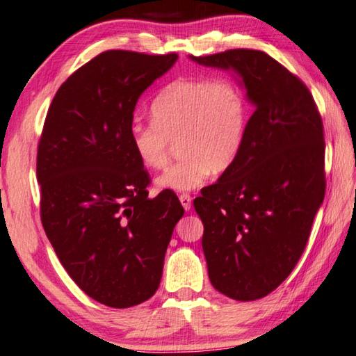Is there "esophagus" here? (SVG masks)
<instances>
[{"label": "esophagus", "instance_id": "34e87169", "mask_svg": "<svg viewBox=\"0 0 356 356\" xmlns=\"http://www.w3.org/2000/svg\"><path fill=\"white\" fill-rule=\"evenodd\" d=\"M179 200H180V204H182V207L185 209V211H190L191 210V196L190 195H180L179 196Z\"/></svg>", "mask_w": 356, "mask_h": 356}]
</instances>
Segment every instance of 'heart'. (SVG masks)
<instances>
[{
    "label": "heart",
    "instance_id": "heart-1",
    "mask_svg": "<svg viewBox=\"0 0 356 356\" xmlns=\"http://www.w3.org/2000/svg\"><path fill=\"white\" fill-rule=\"evenodd\" d=\"M151 120L129 129L135 156L147 170H163L177 143L182 159L156 180V188L191 191L211 172L227 171L240 156L248 101L229 79H177L154 98Z\"/></svg>",
    "mask_w": 356,
    "mask_h": 356
}]
</instances>
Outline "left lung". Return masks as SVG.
Masks as SVG:
<instances>
[{
	"label": "left lung",
	"instance_id": "left-lung-1",
	"mask_svg": "<svg viewBox=\"0 0 356 356\" xmlns=\"http://www.w3.org/2000/svg\"><path fill=\"white\" fill-rule=\"evenodd\" d=\"M190 59L234 73L255 108L235 163L193 204L211 285L235 300L261 299L299 261L324 200L321 115L305 83L263 51Z\"/></svg>",
	"mask_w": 356,
	"mask_h": 356
}]
</instances>
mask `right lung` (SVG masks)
Listing matches in <instances>:
<instances>
[{
    "label": "right lung",
    "instance_id": "add662e5",
    "mask_svg": "<svg viewBox=\"0 0 356 356\" xmlns=\"http://www.w3.org/2000/svg\"><path fill=\"white\" fill-rule=\"evenodd\" d=\"M177 57L121 49L96 56L57 90L38 143L48 240L76 285L112 308L156 294L184 216L172 191L147 197L149 174L129 137L140 96Z\"/></svg>",
    "mask_w": 356,
    "mask_h": 356
}]
</instances>
